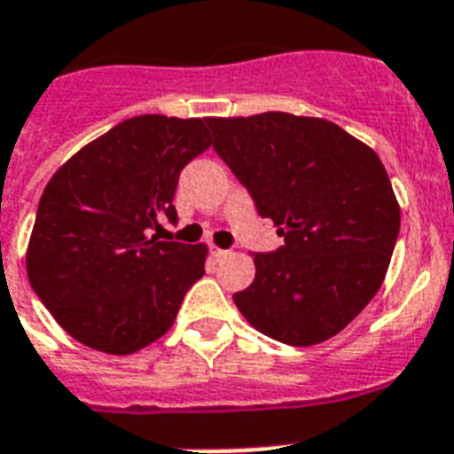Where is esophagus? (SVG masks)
<instances>
[{
	"instance_id": "obj_1",
	"label": "esophagus",
	"mask_w": 454,
	"mask_h": 454,
	"mask_svg": "<svg viewBox=\"0 0 454 454\" xmlns=\"http://www.w3.org/2000/svg\"><path fill=\"white\" fill-rule=\"evenodd\" d=\"M210 253H213V257H215V260H223V257L230 255V250L217 248V246H213V250H210Z\"/></svg>"
}]
</instances>
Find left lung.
<instances>
[{
    "mask_svg": "<svg viewBox=\"0 0 454 454\" xmlns=\"http://www.w3.org/2000/svg\"><path fill=\"white\" fill-rule=\"evenodd\" d=\"M215 152L284 246L253 253L255 281L234 295L262 335L311 347L371 302L389 270L401 208L382 161L328 119L262 112L210 117Z\"/></svg>",
    "mask_w": 454,
    "mask_h": 454,
    "instance_id": "1",
    "label": "left lung"
}]
</instances>
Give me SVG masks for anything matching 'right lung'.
I'll use <instances>...</instances> for the list:
<instances>
[{"label":"right lung","instance_id":"right-lung-1","mask_svg":"<svg viewBox=\"0 0 454 454\" xmlns=\"http://www.w3.org/2000/svg\"><path fill=\"white\" fill-rule=\"evenodd\" d=\"M213 145L204 119L140 114L65 161L39 199L25 267L77 342L129 356L168 333L208 248L159 237L180 170ZM157 231V235H152Z\"/></svg>","mask_w":454,"mask_h":454}]
</instances>
